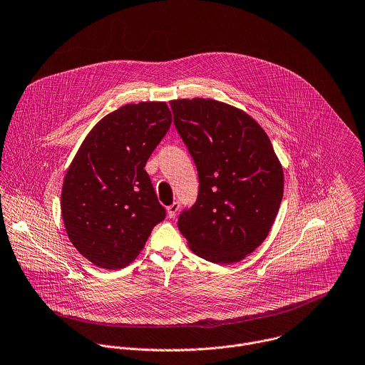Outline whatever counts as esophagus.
I'll return each mask as SVG.
<instances>
[{
    "label": "esophagus",
    "mask_w": 365,
    "mask_h": 365,
    "mask_svg": "<svg viewBox=\"0 0 365 365\" xmlns=\"http://www.w3.org/2000/svg\"><path fill=\"white\" fill-rule=\"evenodd\" d=\"M179 207H180V203H179V202H173V203L168 207V215H169V217H170V219H173V217L176 216V213H178Z\"/></svg>",
    "instance_id": "esophagus-1"
}]
</instances>
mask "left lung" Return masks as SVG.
<instances>
[{
  "label": "left lung",
  "instance_id": "left-lung-1",
  "mask_svg": "<svg viewBox=\"0 0 365 365\" xmlns=\"http://www.w3.org/2000/svg\"><path fill=\"white\" fill-rule=\"evenodd\" d=\"M173 123L197 169L196 202L178 227L199 257L230 264L267 237L283 199V169L262 126L213 99L170 101Z\"/></svg>",
  "mask_w": 365,
  "mask_h": 365
}]
</instances>
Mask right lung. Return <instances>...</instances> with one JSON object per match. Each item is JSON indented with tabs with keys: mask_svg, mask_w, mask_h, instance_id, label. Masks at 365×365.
<instances>
[{
	"mask_svg": "<svg viewBox=\"0 0 365 365\" xmlns=\"http://www.w3.org/2000/svg\"><path fill=\"white\" fill-rule=\"evenodd\" d=\"M170 123L166 102L129 103L101 119L75 155L62 219L71 243L95 266H129L166 217L145 165Z\"/></svg>",
	"mask_w": 365,
	"mask_h": 365,
	"instance_id": "1",
	"label": "right lung"
}]
</instances>
